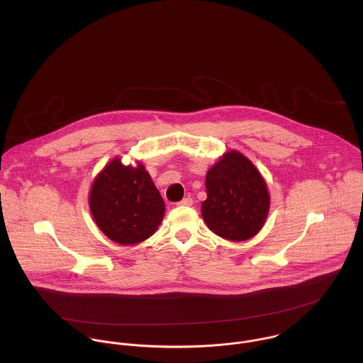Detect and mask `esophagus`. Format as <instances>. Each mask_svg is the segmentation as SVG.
I'll return each mask as SVG.
<instances>
[{
    "instance_id": "esophagus-1",
    "label": "esophagus",
    "mask_w": 363,
    "mask_h": 363,
    "mask_svg": "<svg viewBox=\"0 0 363 363\" xmlns=\"http://www.w3.org/2000/svg\"><path fill=\"white\" fill-rule=\"evenodd\" d=\"M179 206H182V207H191V206H193V199L189 196V197L183 199V200L179 203Z\"/></svg>"
}]
</instances>
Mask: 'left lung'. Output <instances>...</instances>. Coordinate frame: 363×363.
I'll use <instances>...</instances> for the list:
<instances>
[{
    "label": "left lung",
    "instance_id": "obj_1",
    "mask_svg": "<svg viewBox=\"0 0 363 363\" xmlns=\"http://www.w3.org/2000/svg\"><path fill=\"white\" fill-rule=\"evenodd\" d=\"M201 215L208 228L230 242L256 236L269 211V193L259 169L239 151H228L206 176Z\"/></svg>",
    "mask_w": 363,
    "mask_h": 363
}]
</instances>
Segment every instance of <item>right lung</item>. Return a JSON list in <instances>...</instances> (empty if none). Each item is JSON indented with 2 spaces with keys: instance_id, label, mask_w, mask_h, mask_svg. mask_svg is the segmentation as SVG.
Here are the masks:
<instances>
[{
  "instance_id": "right-lung-1",
  "label": "right lung",
  "mask_w": 363,
  "mask_h": 363,
  "mask_svg": "<svg viewBox=\"0 0 363 363\" xmlns=\"http://www.w3.org/2000/svg\"><path fill=\"white\" fill-rule=\"evenodd\" d=\"M89 208L98 228L118 245H137L151 238L164 215V203L141 162L123 164L111 159L95 177Z\"/></svg>"
}]
</instances>
